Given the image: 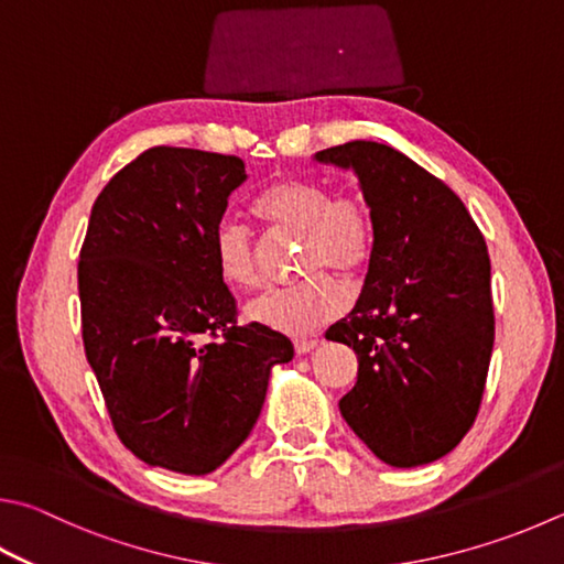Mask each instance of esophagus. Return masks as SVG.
<instances>
[{
  "instance_id": "obj_1",
  "label": "esophagus",
  "mask_w": 564,
  "mask_h": 564,
  "mask_svg": "<svg viewBox=\"0 0 564 564\" xmlns=\"http://www.w3.org/2000/svg\"><path fill=\"white\" fill-rule=\"evenodd\" d=\"M293 345H295V352L305 355V352H313V350H315L317 340H305V337H299V340H295Z\"/></svg>"
}]
</instances>
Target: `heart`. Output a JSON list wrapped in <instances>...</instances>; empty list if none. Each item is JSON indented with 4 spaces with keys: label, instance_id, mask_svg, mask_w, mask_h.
I'll return each instance as SVG.
<instances>
[{
    "label": "heart",
    "instance_id": "b5f03b06",
    "mask_svg": "<svg viewBox=\"0 0 564 564\" xmlns=\"http://www.w3.org/2000/svg\"><path fill=\"white\" fill-rule=\"evenodd\" d=\"M253 212L275 234H299V273L305 279L256 299L247 315L271 330L305 335L345 311V295L333 279L355 281L370 265L375 224L355 194H333L325 182L293 177L271 184ZM221 279L237 289L261 285V261L251 231L239 219H221L212 237Z\"/></svg>",
    "mask_w": 564,
    "mask_h": 564
}]
</instances>
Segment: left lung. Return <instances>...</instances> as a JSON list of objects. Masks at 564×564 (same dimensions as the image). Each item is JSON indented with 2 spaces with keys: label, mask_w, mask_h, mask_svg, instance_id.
Instances as JSON below:
<instances>
[{
  "label": "left lung",
  "mask_w": 564,
  "mask_h": 564,
  "mask_svg": "<svg viewBox=\"0 0 564 564\" xmlns=\"http://www.w3.org/2000/svg\"><path fill=\"white\" fill-rule=\"evenodd\" d=\"M313 160L355 172L375 224L360 299L325 333L360 365L340 414L384 464H432L474 426L494 352L484 234L442 180L382 142Z\"/></svg>",
  "instance_id": "obj_1"
}]
</instances>
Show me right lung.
Instances as JSON below:
<instances>
[{
    "label": "right lung",
    "instance_id": "1",
    "mask_svg": "<svg viewBox=\"0 0 564 564\" xmlns=\"http://www.w3.org/2000/svg\"><path fill=\"white\" fill-rule=\"evenodd\" d=\"M243 182L234 155L150 148L98 194L80 249L84 347L112 426L140 460L187 476L247 442L271 370L293 360L285 335L237 325L214 261Z\"/></svg>",
    "mask_w": 564,
    "mask_h": 564
}]
</instances>
